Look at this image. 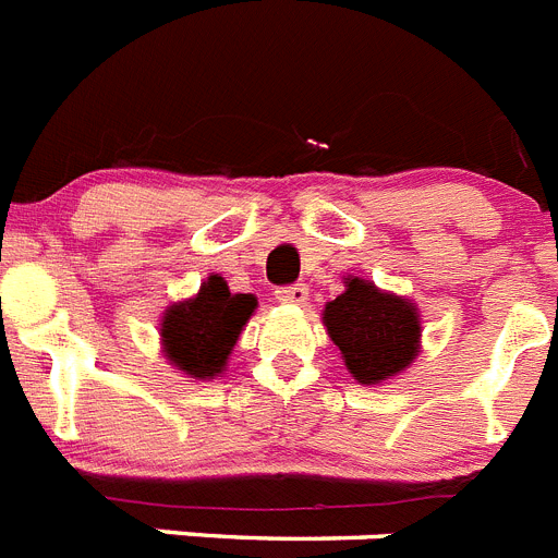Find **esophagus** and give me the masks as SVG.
I'll use <instances>...</instances> for the list:
<instances>
[{
	"mask_svg": "<svg viewBox=\"0 0 558 558\" xmlns=\"http://www.w3.org/2000/svg\"><path fill=\"white\" fill-rule=\"evenodd\" d=\"M304 299H307V288H304V284H284V288H276V302L302 304Z\"/></svg>",
	"mask_w": 558,
	"mask_h": 558,
	"instance_id": "34e87169",
	"label": "esophagus"
}]
</instances>
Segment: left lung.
I'll return each instance as SVG.
<instances>
[{"mask_svg": "<svg viewBox=\"0 0 558 558\" xmlns=\"http://www.w3.org/2000/svg\"><path fill=\"white\" fill-rule=\"evenodd\" d=\"M325 325L359 384H380L407 369L417 355L421 325L415 307L359 276L347 279L344 293L327 302Z\"/></svg>", "mask_w": 558, "mask_h": 558, "instance_id": "left-lung-1", "label": "left lung"}]
</instances>
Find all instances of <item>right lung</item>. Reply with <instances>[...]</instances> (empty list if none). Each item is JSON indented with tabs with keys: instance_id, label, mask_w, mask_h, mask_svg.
<instances>
[{
	"instance_id": "1",
	"label": "right lung",
	"mask_w": 558,
	"mask_h": 558,
	"mask_svg": "<svg viewBox=\"0 0 558 558\" xmlns=\"http://www.w3.org/2000/svg\"><path fill=\"white\" fill-rule=\"evenodd\" d=\"M256 311L251 293H231L222 276H208L189 302L171 304L163 316V352L178 369L192 378L222 373L242 327Z\"/></svg>"
}]
</instances>
